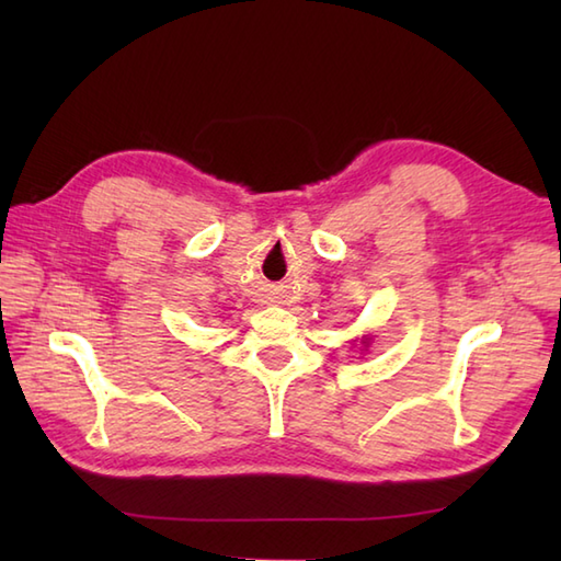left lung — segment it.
Wrapping results in <instances>:
<instances>
[{"instance_id": "left-lung-1", "label": "left lung", "mask_w": 561, "mask_h": 561, "mask_svg": "<svg viewBox=\"0 0 561 561\" xmlns=\"http://www.w3.org/2000/svg\"><path fill=\"white\" fill-rule=\"evenodd\" d=\"M368 342H371V337H364V340H362V344H364V347H368Z\"/></svg>"}]
</instances>
